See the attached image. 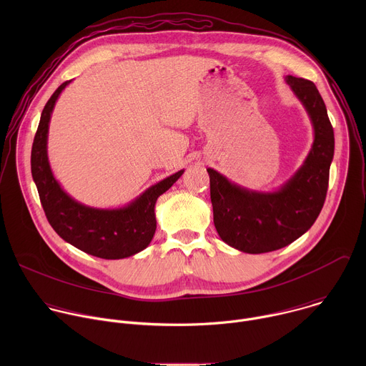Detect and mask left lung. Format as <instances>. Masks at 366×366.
I'll use <instances>...</instances> for the list:
<instances>
[{
    "instance_id": "left-lung-1",
    "label": "left lung",
    "mask_w": 366,
    "mask_h": 366,
    "mask_svg": "<svg viewBox=\"0 0 366 366\" xmlns=\"http://www.w3.org/2000/svg\"><path fill=\"white\" fill-rule=\"evenodd\" d=\"M285 82L302 104L315 134L290 179L274 191H256L207 169L216 230L224 243L244 253L272 252L297 240L315 224L327 194L335 133L326 104L311 81L287 75Z\"/></svg>"
}]
</instances>
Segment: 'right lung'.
Instances as JSON below:
<instances>
[{"label":"right lung","instance_id":"right-lung-1","mask_svg":"<svg viewBox=\"0 0 366 366\" xmlns=\"http://www.w3.org/2000/svg\"><path fill=\"white\" fill-rule=\"evenodd\" d=\"M71 82H64L41 112L31 147L33 181L50 226L65 242L97 257L124 259L142 252L152 242L156 230V201L181 178L184 169L146 188L123 207L98 208L72 198L55 178L47 156L51 113Z\"/></svg>","mask_w":366,"mask_h":366}]
</instances>
